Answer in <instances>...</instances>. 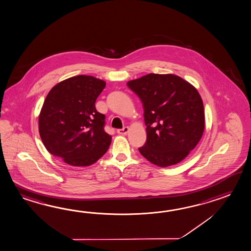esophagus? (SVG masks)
<instances>
[{
    "label": "esophagus",
    "instance_id": "obj_1",
    "mask_svg": "<svg viewBox=\"0 0 251 251\" xmlns=\"http://www.w3.org/2000/svg\"><path fill=\"white\" fill-rule=\"evenodd\" d=\"M128 127H124V128H120V129H117V133L121 134V135H125V134H127V132H128Z\"/></svg>",
    "mask_w": 251,
    "mask_h": 251
}]
</instances>
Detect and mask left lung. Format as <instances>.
<instances>
[{"mask_svg": "<svg viewBox=\"0 0 251 251\" xmlns=\"http://www.w3.org/2000/svg\"><path fill=\"white\" fill-rule=\"evenodd\" d=\"M144 109L147 140L139 153L158 167L177 164L198 144L204 129L198 91L175 75L149 74L128 81Z\"/></svg>", "mask_w": 251, "mask_h": 251, "instance_id": "left-lung-1", "label": "left lung"}]
</instances>
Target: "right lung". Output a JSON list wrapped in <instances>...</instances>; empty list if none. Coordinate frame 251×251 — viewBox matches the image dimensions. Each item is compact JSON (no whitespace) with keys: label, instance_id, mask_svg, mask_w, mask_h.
Segmentation results:
<instances>
[{"label":"right lung","instance_id":"obj_1","mask_svg":"<svg viewBox=\"0 0 251 251\" xmlns=\"http://www.w3.org/2000/svg\"><path fill=\"white\" fill-rule=\"evenodd\" d=\"M105 82L77 75L56 84L47 95L39 118L47 151L74 167L94 164L105 154L112 137L104 130L105 116L95 100Z\"/></svg>","mask_w":251,"mask_h":251}]
</instances>
